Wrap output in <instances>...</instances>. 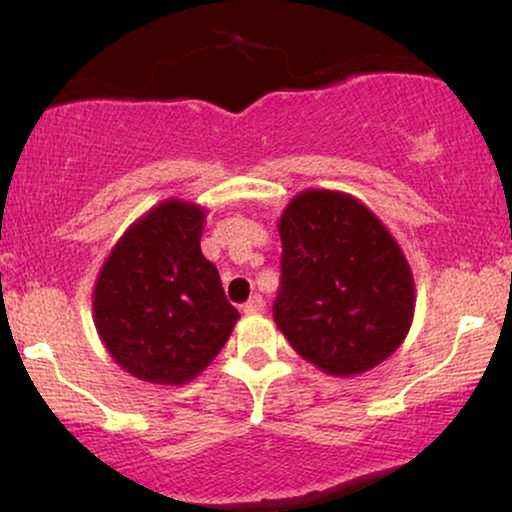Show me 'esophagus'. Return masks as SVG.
Listing matches in <instances>:
<instances>
[{
	"mask_svg": "<svg viewBox=\"0 0 512 512\" xmlns=\"http://www.w3.org/2000/svg\"><path fill=\"white\" fill-rule=\"evenodd\" d=\"M263 307H265L263 298H261V296H254V298L249 300V303L242 305V312H244V314H261Z\"/></svg>",
	"mask_w": 512,
	"mask_h": 512,
	"instance_id": "1",
	"label": "esophagus"
}]
</instances>
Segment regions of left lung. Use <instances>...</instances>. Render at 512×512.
<instances>
[{
  "mask_svg": "<svg viewBox=\"0 0 512 512\" xmlns=\"http://www.w3.org/2000/svg\"><path fill=\"white\" fill-rule=\"evenodd\" d=\"M282 291L272 317L289 345L333 377L387 361L415 317V277L401 244L354 195L307 188L277 219Z\"/></svg>",
  "mask_w": 512,
  "mask_h": 512,
  "instance_id": "1",
  "label": "left lung"
}]
</instances>
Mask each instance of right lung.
Listing matches in <instances>:
<instances>
[{
	"label": "right lung",
	"instance_id": "1",
	"mask_svg": "<svg viewBox=\"0 0 512 512\" xmlns=\"http://www.w3.org/2000/svg\"><path fill=\"white\" fill-rule=\"evenodd\" d=\"M205 219L198 202H158L118 237L95 279L97 335L137 380L163 387L195 380L240 319L202 256Z\"/></svg>",
	"mask_w": 512,
	"mask_h": 512
}]
</instances>
